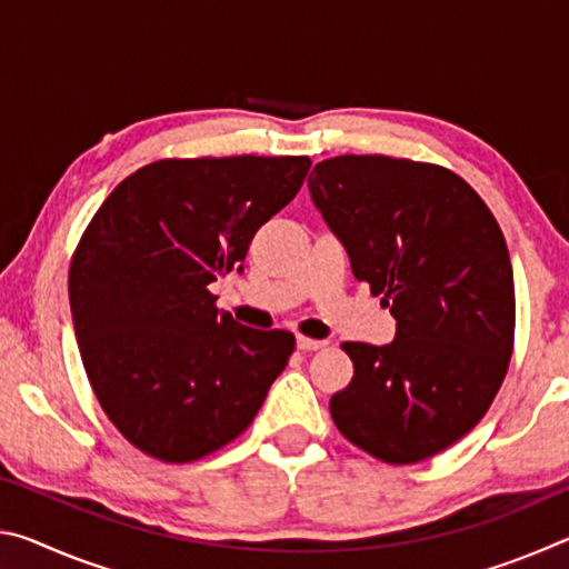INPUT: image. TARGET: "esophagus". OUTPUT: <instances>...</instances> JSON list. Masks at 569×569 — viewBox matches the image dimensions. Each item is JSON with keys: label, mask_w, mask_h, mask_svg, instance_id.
Returning a JSON list of instances; mask_svg holds the SVG:
<instances>
[{"label": "esophagus", "mask_w": 569, "mask_h": 569, "mask_svg": "<svg viewBox=\"0 0 569 569\" xmlns=\"http://www.w3.org/2000/svg\"><path fill=\"white\" fill-rule=\"evenodd\" d=\"M296 343H298V349H301V351H319V349H323V346H326V341L308 339V336H298Z\"/></svg>", "instance_id": "obj_1"}]
</instances>
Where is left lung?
I'll return each instance as SVG.
<instances>
[{"instance_id":"1","label":"left lung","mask_w":569,"mask_h":569,"mask_svg":"<svg viewBox=\"0 0 569 569\" xmlns=\"http://www.w3.org/2000/svg\"><path fill=\"white\" fill-rule=\"evenodd\" d=\"M351 271L397 319L387 346L343 341L353 379L331 397L341 435L417 465L485 417L515 349V278L492 210L435 162L339 156L308 178Z\"/></svg>"}]
</instances>
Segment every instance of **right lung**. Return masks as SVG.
I'll list each match as a JSON object with an SVG mask.
<instances>
[{
  "label": "right lung",
  "instance_id": "add662e5",
  "mask_svg": "<svg viewBox=\"0 0 569 569\" xmlns=\"http://www.w3.org/2000/svg\"><path fill=\"white\" fill-rule=\"evenodd\" d=\"M306 156L166 158L92 216L70 263V308L90 387L120 435L170 465L243 435L296 349L218 313L210 283L240 266L286 208Z\"/></svg>",
  "mask_w": 569,
  "mask_h": 569
}]
</instances>
